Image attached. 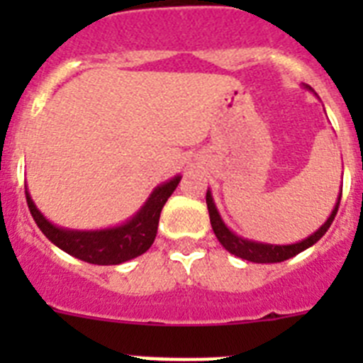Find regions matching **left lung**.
Here are the masks:
<instances>
[{
	"label": "left lung",
	"mask_w": 363,
	"mask_h": 363,
	"mask_svg": "<svg viewBox=\"0 0 363 363\" xmlns=\"http://www.w3.org/2000/svg\"><path fill=\"white\" fill-rule=\"evenodd\" d=\"M307 91L314 92L309 85H303ZM316 94V92H314ZM340 198H342V192L336 198V203L333 207L331 214L323 221L322 225L318 229L314 230L313 234H309L307 238L300 240L296 243H267V242H258V240H251V238H243L240 234H236L234 230H230L227 227V223L221 218L220 211H218L216 203H214L213 192L211 189H207V209H209V216H211V225H213L214 234H216L218 242L221 245L225 247V251H229L230 255L238 256V258L247 259V262H255V264H278V262H284V259H289L293 256L300 255L301 251H306L309 247H313L314 243L318 242L322 238L323 234L327 233V229L331 227L333 220H335L336 213H338V205H340Z\"/></svg>",
	"instance_id": "obj_1"
}]
</instances>
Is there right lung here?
Instances as JSON below:
<instances>
[{
  "label": "right lung",
  "instance_id": "obj_1",
  "mask_svg": "<svg viewBox=\"0 0 363 363\" xmlns=\"http://www.w3.org/2000/svg\"><path fill=\"white\" fill-rule=\"evenodd\" d=\"M179 179H182V174H176L174 178L156 185L142 207L129 220L118 225L105 227V229L85 230L56 225L38 209L27 187H25V194H27L28 209L36 225L54 245L74 258L83 259L86 264L120 265L149 251L158 233L163 205L178 187Z\"/></svg>",
  "mask_w": 363,
  "mask_h": 363
}]
</instances>
